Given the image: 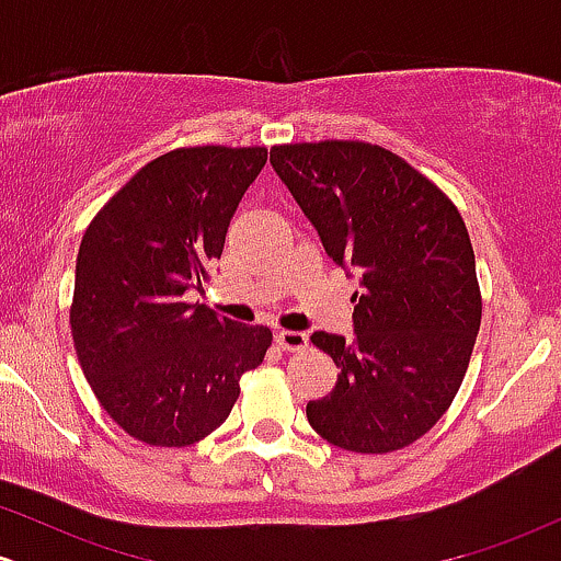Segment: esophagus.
<instances>
[{"label":"esophagus","mask_w":561,"mask_h":561,"mask_svg":"<svg viewBox=\"0 0 561 561\" xmlns=\"http://www.w3.org/2000/svg\"><path fill=\"white\" fill-rule=\"evenodd\" d=\"M276 337V345L282 347V351H302L308 343V337L302 332H293V330H279L274 334Z\"/></svg>","instance_id":"obj_1"}]
</instances>
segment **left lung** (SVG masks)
I'll list each match as a JSON object with an SVG mask.
<instances>
[{
    "instance_id": "left-lung-1",
    "label": "left lung",
    "mask_w": 561,
    "mask_h": 561,
    "mask_svg": "<svg viewBox=\"0 0 561 561\" xmlns=\"http://www.w3.org/2000/svg\"><path fill=\"white\" fill-rule=\"evenodd\" d=\"M327 255L362 276L353 340L313 332L340 375L308 401L332 446L390 454L433 430L467 375L482 300L474 253L456 205L396 152L369 141L272 147Z\"/></svg>"
}]
</instances>
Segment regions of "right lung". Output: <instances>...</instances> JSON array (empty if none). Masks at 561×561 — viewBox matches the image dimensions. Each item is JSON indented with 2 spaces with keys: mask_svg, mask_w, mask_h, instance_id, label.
Wrapping results in <instances>:
<instances>
[{
  "mask_svg": "<svg viewBox=\"0 0 561 561\" xmlns=\"http://www.w3.org/2000/svg\"><path fill=\"white\" fill-rule=\"evenodd\" d=\"M266 147H179L94 216L76 259L70 332L96 401L141 443L184 448L227 422L268 327L184 302L210 279Z\"/></svg>",
  "mask_w": 561,
  "mask_h": 561,
  "instance_id": "add662e5",
  "label": "right lung"
}]
</instances>
